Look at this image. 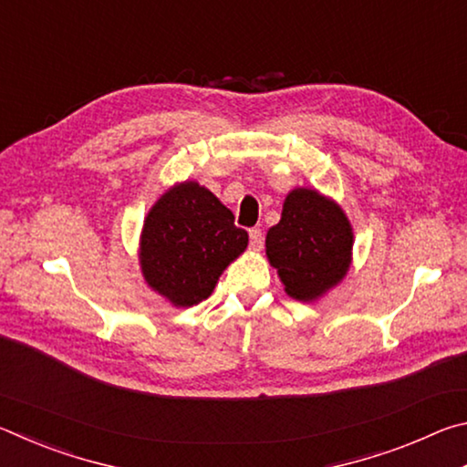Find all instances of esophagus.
Here are the masks:
<instances>
[{"instance_id":"1","label":"esophagus","mask_w":467,"mask_h":467,"mask_svg":"<svg viewBox=\"0 0 467 467\" xmlns=\"http://www.w3.org/2000/svg\"><path fill=\"white\" fill-rule=\"evenodd\" d=\"M249 244L253 251H259L264 247V233L259 228H251L249 231Z\"/></svg>"}]
</instances>
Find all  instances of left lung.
<instances>
[{
    "label": "left lung",
    "instance_id": "1",
    "mask_svg": "<svg viewBox=\"0 0 467 467\" xmlns=\"http://www.w3.org/2000/svg\"><path fill=\"white\" fill-rule=\"evenodd\" d=\"M354 234L344 210L315 189H292L280 223L265 236V255L284 290L296 300L319 298L344 280Z\"/></svg>",
    "mask_w": 467,
    "mask_h": 467
}]
</instances>
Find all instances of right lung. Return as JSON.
I'll return each instance as SVG.
<instances>
[{"label":"right lung","instance_id":"right-lung-1","mask_svg":"<svg viewBox=\"0 0 467 467\" xmlns=\"http://www.w3.org/2000/svg\"><path fill=\"white\" fill-rule=\"evenodd\" d=\"M249 234L210 189L185 181L161 195L144 220L140 265L150 288L175 306L208 298Z\"/></svg>","mask_w":467,"mask_h":467}]
</instances>
